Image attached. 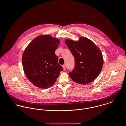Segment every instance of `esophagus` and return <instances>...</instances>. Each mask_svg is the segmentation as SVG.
I'll list each match as a JSON object with an SVG mask.
<instances>
[{
	"label": "esophagus",
	"instance_id": "1",
	"mask_svg": "<svg viewBox=\"0 0 126 126\" xmlns=\"http://www.w3.org/2000/svg\"><path fill=\"white\" fill-rule=\"evenodd\" d=\"M62 67H63V68L64 70H66V65H63V66H62Z\"/></svg>",
	"mask_w": 126,
	"mask_h": 126
}]
</instances>
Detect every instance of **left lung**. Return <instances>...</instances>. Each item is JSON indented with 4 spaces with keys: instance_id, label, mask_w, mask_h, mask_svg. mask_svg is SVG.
<instances>
[{
    "instance_id": "8db88e82",
    "label": "left lung",
    "mask_w": 126,
    "mask_h": 126,
    "mask_svg": "<svg viewBox=\"0 0 126 126\" xmlns=\"http://www.w3.org/2000/svg\"><path fill=\"white\" fill-rule=\"evenodd\" d=\"M67 45L74 57L75 66L69 72L71 79L80 84L93 81L101 71L103 58L101 52L90 40L81 37L75 42L66 40Z\"/></svg>"
}]
</instances>
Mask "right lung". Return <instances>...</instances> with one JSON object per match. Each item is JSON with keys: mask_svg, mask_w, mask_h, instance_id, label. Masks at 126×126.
I'll list each match as a JSON object with an SVG mask.
<instances>
[{"mask_svg": "<svg viewBox=\"0 0 126 126\" xmlns=\"http://www.w3.org/2000/svg\"><path fill=\"white\" fill-rule=\"evenodd\" d=\"M60 41L49 35L33 39L25 49L22 58L25 75L36 87L47 88L55 83L61 71L55 52Z\"/></svg>", "mask_w": 126, "mask_h": 126, "instance_id": "right-lung-1", "label": "right lung"}]
</instances>
